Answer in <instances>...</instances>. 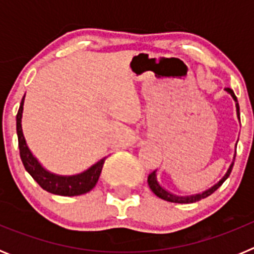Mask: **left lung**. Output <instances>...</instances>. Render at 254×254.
<instances>
[{
	"instance_id": "left-lung-1",
	"label": "left lung",
	"mask_w": 254,
	"mask_h": 254,
	"mask_svg": "<svg viewBox=\"0 0 254 254\" xmlns=\"http://www.w3.org/2000/svg\"><path fill=\"white\" fill-rule=\"evenodd\" d=\"M225 90L233 96V99H234V102H235V107H237L238 120L241 121V116H239V104H238V99H237V96H235L234 91H233L232 89H229V87H226ZM234 160H235V156H234ZM233 165H234V161L230 164V167H229V169H228V172H226L225 176L220 179L216 185L212 186L210 190H205V192H202V193L192 194V196H186V197L177 196V194H173V193H170V192H168L167 190H164V188L159 185L158 179H156V170H154L151 174H149V177H147V183H149L150 190H151L152 192H154V193L159 197V198L165 199V201H169V202H176V203H192V202H196V201H199V199L206 198V197H208L210 194L214 193L215 190H216L220 186L223 185L224 182L228 179V177L230 176V173H232V169H233Z\"/></svg>"
}]
</instances>
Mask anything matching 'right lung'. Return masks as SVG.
Returning a JSON list of instances; mask_svg holds the SVG:
<instances>
[{"mask_svg":"<svg viewBox=\"0 0 254 254\" xmlns=\"http://www.w3.org/2000/svg\"><path fill=\"white\" fill-rule=\"evenodd\" d=\"M24 98L20 103L19 112H17L16 116V132L17 140H19L20 158H21L26 172L33 177V179L44 190H47L49 193L58 194V196H80V194H84L93 190L100 177L105 158L94 164L93 167H90L87 170L80 173V174H76V176H57V174H53V173L44 169L34 155L31 154L28 145H26L25 137L22 134L21 117Z\"/></svg>","mask_w":254,"mask_h":254,"instance_id":"1","label":"right lung"}]
</instances>
